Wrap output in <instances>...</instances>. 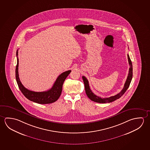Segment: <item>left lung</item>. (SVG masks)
Returning <instances> with one entry per match:
<instances>
[{
  "label": "left lung",
  "mask_w": 150,
  "mask_h": 150,
  "mask_svg": "<svg viewBox=\"0 0 150 150\" xmlns=\"http://www.w3.org/2000/svg\"><path fill=\"white\" fill-rule=\"evenodd\" d=\"M128 59L129 64L130 65L128 77L127 79V80H126L125 83V85H124V87L123 88L122 91H121L119 93L115 95V96H111L110 97L105 98H102L99 97L98 96H96V95H95L92 92V91H91L90 87L89 85L88 81L87 80V79H86L85 76L82 77L83 79V83H84V85H85V88L86 95H87V96H88L89 98L91 99V100L93 101H95L96 103H111L113 101L118 99L122 96L125 93L126 91L129 88L131 80H132V62H131V61L130 59L129 54H128Z\"/></svg>",
  "instance_id": "left-lung-1"
}]
</instances>
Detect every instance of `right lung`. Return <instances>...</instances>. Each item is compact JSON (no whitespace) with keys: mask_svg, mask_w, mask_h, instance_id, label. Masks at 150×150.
I'll list each match as a JSON object with an SVG mask.
<instances>
[{"mask_svg":"<svg viewBox=\"0 0 150 150\" xmlns=\"http://www.w3.org/2000/svg\"><path fill=\"white\" fill-rule=\"evenodd\" d=\"M18 52L17 50L16 52V55L17 57V64L16 67V79L18 87L23 95L30 100L40 104H48L53 103L56 101L59 98V96H61L62 91V86L64 81L67 79L69 74H70L71 71H67L60 74L57 78L56 81H55L53 86L49 91L42 92H35L33 91H30L23 86L21 83L19 77V59L18 58Z\"/></svg>","mask_w":150,"mask_h":150,"instance_id":"obj_1","label":"right lung"}]
</instances>
